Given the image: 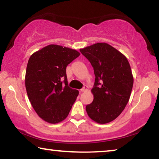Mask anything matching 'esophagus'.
Listing matches in <instances>:
<instances>
[{
  "label": "esophagus",
  "mask_w": 159,
  "mask_h": 159,
  "mask_svg": "<svg viewBox=\"0 0 159 159\" xmlns=\"http://www.w3.org/2000/svg\"><path fill=\"white\" fill-rule=\"evenodd\" d=\"M88 90V86H84L83 88H82L81 90H80V92H81V93H82V92H85V91H87Z\"/></svg>",
  "instance_id": "34e87169"
}]
</instances>
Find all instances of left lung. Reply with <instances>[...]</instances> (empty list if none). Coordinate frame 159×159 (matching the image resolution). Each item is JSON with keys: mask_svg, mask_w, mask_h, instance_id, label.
I'll use <instances>...</instances> for the list:
<instances>
[{"mask_svg": "<svg viewBox=\"0 0 159 159\" xmlns=\"http://www.w3.org/2000/svg\"><path fill=\"white\" fill-rule=\"evenodd\" d=\"M94 69L93 101L86 106L89 117L98 124L114 121L129 101L133 75L126 56L106 43L80 49Z\"/></svg>", "mask_w": 159, "mask_h": 159, "instance_id": "8db88e82", "label": "left lung"}]
</instances>
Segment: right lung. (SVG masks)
Wrapping results in <instances>:
<instances>
[{"label": "right lung", "instance_id": "right-lung-1", "mask_svg": "<svg viewBox=\"0 0 159 159\" xmlns=\"http://www.w3.org/2000/svg\"><path fill=\"white\" fill-rule=\"evenodd\" d=\"M80 55L75 49L51 44L29 58L26 90L34 110L46 122L57 124L64 120L79 95V91L68 86L66 68Z\"/></svg>", "mask_w": 159, "mask_h": 159}]
</instances>
